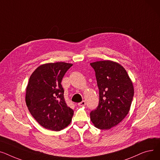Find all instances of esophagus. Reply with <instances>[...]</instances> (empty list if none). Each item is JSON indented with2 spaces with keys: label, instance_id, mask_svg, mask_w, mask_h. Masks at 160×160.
Here are the masks:
<instances>
[{
  "label": "esophagus",
  "instance_id": "34e87169",
  "mask_svg": "<svg viewBox=\"0 0 160 160\" xmlns=\"http://www.w3.org/2000/svg\"><path fill=\"white\" fill-rule=\"evenodd\" d=\"M78 105H79V107L85 106V105H86V102H85V101H81V102H79V103H78Z\"/></svg>",
  "mask_w": 160,
  "mask_h": 160
}]
</instances>
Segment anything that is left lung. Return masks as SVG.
I'll list each match as a JSON object with an SVG mask.
<instances>
[{
	"label": "left lung",
	"instance_id": "left-lung-1",
	"mask_svg": "<svg viewBox=\"0 0 160 160\" xmlns=\"http://www.w3.org/2000/svg\"><path fill=\"white\" fill-rule=\"evenodd\" d=\"M99 91V105L90 112L94 126L108 130L116 126L128 114L134 96V87L125 69L112 61L91 62Z\"/></svg>",
	"mask_w": 160,
	"mask_h": 160
}]
</instances>
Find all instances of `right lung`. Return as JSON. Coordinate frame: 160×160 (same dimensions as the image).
Returning a JSON list of instances; mask_svg holds the SVG:
<instances>
[{
	"label": "right lung",
	"mask_w": 160,
	"mask_h": 160,
	"mask_svg": "<svg viewBox=\"0 0 160 160\" xmlns=\"http://www.w3.org/2000/svg\"><path fill=\"white\" fill-rule=\"evenodd\" d=\"M73 64L46 63L32 73L26 90V103L35 119L44 128L59 131L72 121L73 110L64 98L61 81Z\"/></svg>",
	"instance_id": "obj_1"
}]
</instances>
